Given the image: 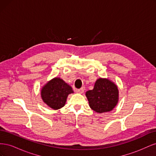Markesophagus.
<instances>
[{
  "mask_svg": "<svg viewBox=\"0 0 156 156\" xmlns=\"http://www.w3.org/2000/svg\"><path fill=\"white\" fill-rule=\"evenodd\" d=\"M84 92V87H82L80 89L77 90V92L80 93V94H83Z\"/></svg>",
  "mask_w": 156,
  "mask_h": 156,
  "instance_id": "esophagus-1",
  "label": "esophagus"
}]
</instances>
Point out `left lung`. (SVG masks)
I'll use <instances>...</instances> for the list:
<instances>
[{
  "label": "left lung",
  "instance_id": "1",
  "mask_svg": "<svg viewBox=\"0 0 156 156\" xmlns=\"http://www.w3.org/2000/svg\"><path fill=\"white\" fill-rule=\"evenodd\" d=\"M89 105L99 113L111 111L119 101V90L115 84L106 79H98L93 90L86 92Z\"/></svg>",
  "mask_w": 156,
  "mask_h": 156
}]
</instances>
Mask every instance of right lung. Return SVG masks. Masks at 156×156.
I'll use <instances>...</instances> for the list:
<instances>
[{
	"label": "right lung",
	"mask_w": 156,
	"mask_h": 156,
	"mask_svg": "<svg viewBox=\"0 0 156 156\" xmlns=\"http://www.w3.org/2000/svg\"><path fill=\"white\" fill-rule=\"evenodd\" d=\"M73 93L72 88L62 79L54 78L41 89V98L47 105L53 109L64 106L68 94Z\"/></svg>",
	"instance_id": "add662e5"
}]
</instances>
